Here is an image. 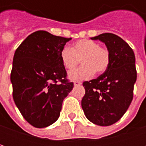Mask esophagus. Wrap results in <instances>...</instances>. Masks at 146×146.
<instances>
[{"mask_svg":"<svg viewBox=\"0 0 146 146\" xmlns=\"http://www.w3.org/2000/svg\"><path fill=\"white\" fill-rule=\"evenodd\" d=\"M82 83L80 82V81H78V80H75L74 81V85L75 86H78V85H80Z\"/></svg>","mask_w":146,"mask_h":146,"instance_id":"obj_1","label":"esophagus"}]
</instances>
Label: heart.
Instances as JSON below:
<instances>
[{"mask_svg": "<svg viewBox=\"0 0 146 146\" xmlns=\"http://www.w3.org/2000/svg\"><path fill=\"white\" fill-rule=\"evenodd\" d=\"M60 58L63 66L69 71L74 70L80 62L77 70L70 72L71 80L89 78L93 74L105 73L110 66V54L106 48H102L97 42L83 39L75 42L73 46L63 47L60 51Z\"/></svg>", "mask_w": 146, "mask_h": 146, "instance_id": "1", "label": "heart"}]
</instances>
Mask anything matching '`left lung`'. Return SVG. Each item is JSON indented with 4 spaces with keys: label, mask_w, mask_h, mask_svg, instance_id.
I'll list each match as a JSON object with an SVG mask.
<instances>
[{
    "label": "left lung",
    "mask_w": 146,
    "mask_h": 146,
    "mask_svg": "<svg viewBox=\"0 0 146 146\" xmlns=\"http://www.w3.org/2000/svg\"><path fill=\"white\" fill-rule=\"evenodd\" d=\"M91 39L105 43L110 64L98 78L83 83L85 95L81 106L91 122L110 126L123 116L133 99L137 79L135 54L127 43L113 33H102Z\"/></svg>",
    "instance_id": "1"
}]
</instances>
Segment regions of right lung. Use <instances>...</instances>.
Segmentation results:
<instances>
[{
    "instance_id": "right-lung-1",
    "label": "right lung",
    "mask_w": 146,
    "mask_h": 146,
    "mask_svg": "<svg viewBox=\"0 0 146 146\" xmlns=\"http://www.w3.org/2000/svg\"><path fill=\"white\" fill-rule=\"evenodd\" d=\"M70 40L38 30L15 52L13 99L24 119L35 127H46L57 120L64 98L73 88L60 58L62 48Z\"/></svg>"
}]
</instances>
